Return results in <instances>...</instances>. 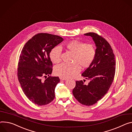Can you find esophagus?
I'll return each mask as SVG.
<instances>
[{
	"label": "esophagus",
	"mask_w": 132,
	"mask_h": 132,
	"mask_svg": "<svg viewBox=\"0 0 132 132\" xmlns=\"http://www.w3.org/2000/svg\"><path fill=\"white\" fill-rule=\"evenodd\" d=\"M60 79H61V80H67L66 78H62V77H61V78H60Z\"/></svg>",
	"instance_id": "34e87169"
}]
</instances>
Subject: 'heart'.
<instances>
[{"instance_id":"1","label":"heart","mask_w":132,"mask_h":132,"mask_svg":"<svg viewBox=\"0 0 132 132\" xmlns=\"http://www.w3.org/2000/svg\"><path fill=\"white\" fill-rule=\"evenodd\" d=\"M66 49L73 53L72 64H63L55 67V74L61 77L68 78L76 75L80 70V67L82 68L89 67L94 62L96 51L93 44H87L73 40L65 45ZM61 47H54L50 53L51 61L54 64H58L61 62Z\"/></svg>"}]
</instances>
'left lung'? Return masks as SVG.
<instances>
[{
	"label": "left lung",
	"mask_w": 132,
	"mask_h": 132,
	"mask_svg": "<svg viewBox=\"0 0 132 132\" xmlns=\"http://www.w3.org/2000/svg\"><path fill=\"white\" fill-rule=\"evenodd\" d=\"M84 35L92 37L96 54L93 64L81 74L90 80L88 84L85 85L82 80L76 81L73 94L80 104L91 106L101 100L109 90L115 76L116 62L112 47L105 39L94 32Z\"/></svg>",
	"instance_id": "8db88e82"
}]
</instances>
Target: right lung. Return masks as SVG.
Listing matches in <instances>:
<instances>
[{
    "label": "right lung",
    "mask_w": 132,
    "mask_h": 132,
    "mask_svg": "<svg viewBox=\"0 0 132 132\" xmlns=\"http://www.w3.org/2000/svg\"><path fill=\"white\" fill-rule=\"evenodd\" d=\"M63 40L59 36L39 33L30 39L21 51L18 64V80L26 97L36 105H47L55 97V89L60 79L50 76L53 70L50 53ZM47 76L49 77L44 81L42 80Z\"/></svg>",
    "instance_id": "obj_1"
}]
</instances>
